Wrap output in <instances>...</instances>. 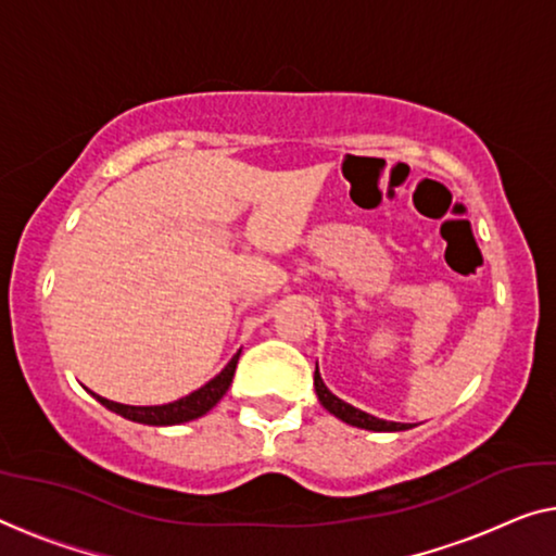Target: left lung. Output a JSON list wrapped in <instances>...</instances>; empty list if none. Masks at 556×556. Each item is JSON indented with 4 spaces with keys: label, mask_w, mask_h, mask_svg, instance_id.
I'll return each instance as SVG.
<instances>
[{
    "label": "left lung",
    "mask_w": 556,
    "mask_h": 556,
    "mask_svg": "<svg viewBox=\"0 0 556 556\" xmlns=\"http://www.w3.org/2000/svg\"><path fill=\"white\" fill-rule=\"evenodd\" d=\"M314 389H317L321 407L334 414V417H339L342 421H346V425L359 427V429H369V432H402V429H409L407 425H400V421H387V419L371 417V414L362 412L357 407H352V404L339 400V396L331 394L327 384L321 382L319 367H317V371H314Z\"/></svg>",
    "instance_id": "8db88e82"
}]
</instances>
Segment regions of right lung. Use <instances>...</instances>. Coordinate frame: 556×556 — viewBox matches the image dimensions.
Returning a JSON list of instances; mask_svg holds the SVG:
<instances>
[{
  "label": "right lung",
  "mask_w": 556,
  "mask_h": 556,
  "mask_svg": "<svg viewBox=\"0 0 556 556\" xmlns=\"http://www.w3.org/2000/svg\"><path fill=\"white\" fill-rule=\"evenodd\" d=\"M239 354H242V350H239L235 357L229 359L227 367L222 369L217 377L210 379V382H206L204 387H199L197 392L181 396V400L169 402V404H156V407H129V404L110 402V400H104V396H99L94 392L92 394H94V400L102 402L106 409L117 412L119 417L129 419V421H139V425H152V427L181 425V421H192L197 417H202V414L210 412L214 404H217L222 396L227 394L231 379H235Z\"/></svg>",
  "instance_id": "right-lung-1"
}]
</instances>
